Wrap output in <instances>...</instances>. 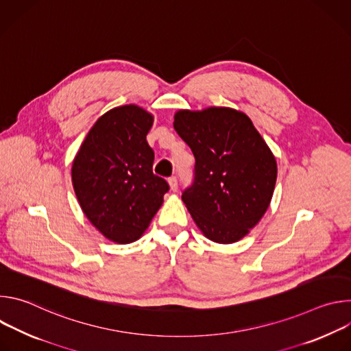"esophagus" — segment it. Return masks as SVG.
Here are the masks:
<instances>
[{"label":"esophagus","mask_w":351,"mask_h":351,"mask_svg":"<svg viewBox=\"0 0 351 351\" xmlns=\"http://www.w3.org/2000/svg\"><path fill=\"white\" fill-rule=\"evenodd\" d=\"M168 183H169L171 190H173V191L178 190V179H176V178H169V179H168Z\"/></svg>","instance_id":"34e87169"}]
</instances>
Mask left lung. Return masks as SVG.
I'll list each match as a JSON object with an SVG mask.
<instances>
[{
    "instance_id": "left-lung-1",
    "label": "left lung",
    "mask_w": 351,
    "mask_h": 351,
    "mask_svg": "<svg viewBox=\"0 0 351 351\" xmlns=\"http://www.w3.org/2000/svg\"><path fill=\"white\" fill-rule=\"evenodd\" d=\"M173 128L195 158L182 193L193 221L215 243L240 240L271 203L278 167L269 147L252 119L226 107L178 111Z\"/></svg>"
}]
</instances>
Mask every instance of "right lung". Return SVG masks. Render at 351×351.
Wrapping results in <instances>:
<instances>
[{"label":"right lung","instance_id":"1","mask_svg":"<svg viewBox=\"0 0 351 351\" xmlns=\"http://www.w3.org/2000/svg\"><path fill=\"white\" fill-rule=\"evenodd\" d=\"M153 122L137 106L112 108L98 118L73 160L72 183L84 215L115 243L137 240L169 190L153 173L154 152L145 140Z\"/></svg>","mask_w":351,"mask_h":351}]
</instances>
